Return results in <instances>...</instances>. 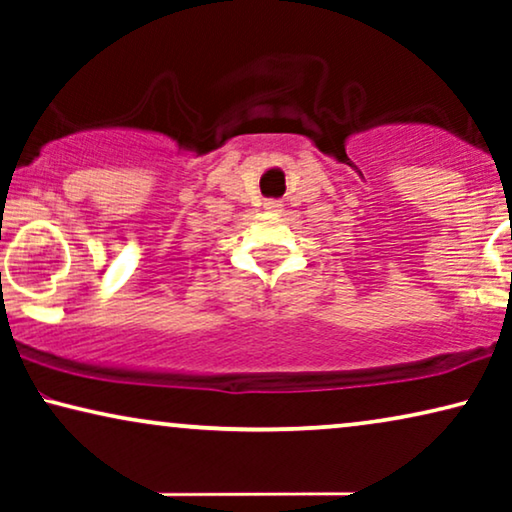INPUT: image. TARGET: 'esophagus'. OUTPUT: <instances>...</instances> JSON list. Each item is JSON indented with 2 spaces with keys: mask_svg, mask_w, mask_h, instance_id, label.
I'll use <instances>...</instances> for the list:
<instances>
[{
  "mask_svg": "<svg viewBox=\"0 0 512 512\" xmlns=\"http://www.w3.org/2000/svg\"><path fill=\"white\" fill-rule=\"evenodd\" d=\"M279 207H282V205H279V200H270V202H265V209H270V212H277Z\"/></svg>",
  "mask_w": 512,
  "mask_h": 512,
  "instance_id": "1",
  "label": "esophagus"
}]
</instances>
